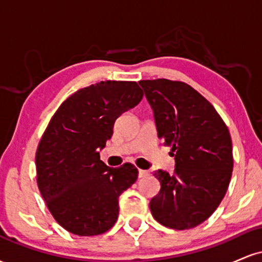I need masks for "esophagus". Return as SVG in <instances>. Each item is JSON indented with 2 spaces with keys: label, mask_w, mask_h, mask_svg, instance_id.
<instances>
[{
  "label": "esophagus",
  "mask_w": 262,
  "mask_h": 262,
  "mask_svg": "<svg viewBox=\"0 0 262 262\" xmlns=\"http://www.w3.org/2000/svg\"><path fill=\"white\" fill-rule=\"evenodd\" d=\"M138 175H139V177H146V176H149V171L139 169L138 170Z\"/></svg>",
  "instance_id": "esophagus-1"
}]
</instances>
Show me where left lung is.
<instances>
[{"label": "left lung", "mask_w": 262, "mask_h": 262, "mask_svg": "<svg viewBox=\"0 0 262 262\" xmlns=\"http://www.w3.org/2000/svg\"><path fill=\"white\" fill-rule=\"evenodd\" d=\"M139 83L154 113L158 138L175 156L172 175L154 172L161 188L150 201V210L165 227L191 229L212 215L229 186V130L215 108L187 83L166 79Z\"/></svg>", "instance_id": "obj_1"}]
</instances>
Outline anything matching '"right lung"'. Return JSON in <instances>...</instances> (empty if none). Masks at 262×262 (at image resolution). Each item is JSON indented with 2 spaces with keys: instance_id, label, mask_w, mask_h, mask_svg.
I'll return each instance as SVG.
<instances>
[{
  "instance_id": "right-lung-1",
  "label": "right lung",
  "mask_w": 262,
  "mask_h": 262,
  "mask_svg": "<svg viewBox=\"0 0 262 262\" xmlns=\"http://www.w3.org/2000/svg\"><path fill=\"white\" fill-rule=\"evenodd\" d=\"M144 93L134 81H101L65 100L41 137L35 154L37 182L55 221L80 236L110 230L118 218V198L138 179L134 165L108 167L100 150L116 119L137 106Z\"/></svg>"
}]
</instances>
